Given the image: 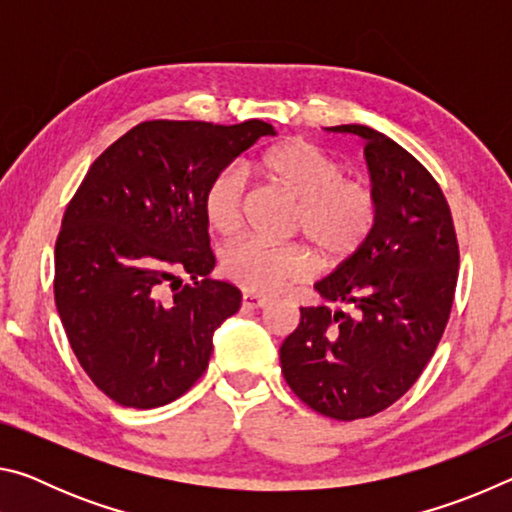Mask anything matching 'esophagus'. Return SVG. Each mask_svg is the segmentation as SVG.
<instances>
[{
	"mask_svg": "<svg viewBox=\"0 0 512 512\" xmlns=\"http://www.w3.org/2000/svg\"><path fill=\"white\" fill-rule=\"evenodd\" d=\"M268 305V298L259 296V293H253V291H244V307L248 309H262Z\"/></svg>",
	"mask_w": 512,
	"mask_h": 512,
	"instance_id": "obj_1",
	"label": "esophagus"
}]
</instances>
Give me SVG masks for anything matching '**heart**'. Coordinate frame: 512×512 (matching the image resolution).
I'll use <instances>...</instances> for the list:
<instances>
[{
    "instance_id": "b5f03b06",
    "label": "heart",
    "mask_w": 512,
    "mask_h": 512,
    "mask_svg": "<svg viewBox=\"0 0 512 512\" xmlns=\"http://www.w3.org/2000/svg\"><path fill=\"white\" fill-rule=\"evenodd\" d=\"M266 183L296 201L293 232L316 248L325 264H341L359 253L377 219V198L361 180L343 178L341 164L307 140L275 144L255 160ZM246 183L237 169L214 173L203 192L210 230L232 237L241 225ZM316 268V257L300 244H266L244 239L223 250L221 271L253 293H275Z\"/></svg>"
}]
</instances>
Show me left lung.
Wrapping results in <instances>:
<instances>
[{
    "label": "left lung",
    "mask_w": 512,
    "mask_h": 512,
    "mask_svg": "<svg viewBox=\"0 0 512 512\" xmlns=\"http://www.w3.org/2000/svg\"><path fill=\"white\" fill-rule=\"evenodd\" d=\"M327 131L366 144L377 219L359 253L314 284L350 311L300 307L280 363L311 409L357 420L400 400L436 352L454 302L458 241L443 189L409 151L361 124Z\"/></svg>",
    "instance_id": "obj_1"
}]
</instances>
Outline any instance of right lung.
I'll use <instances>...</instances> for the list:
<instances>
[{
    "instance_id": "add662e5",
    "label": "right lung",
    "mask_w": 512,
    "mask_h": 512,
    "mask_svg": "<svg viewBox=\"0 0 512 512\" xmlns=\"http://www.w3.org/2000/svg\"><path fill=\"white\" fill-rule=\"evenodd\" d=\"M266 121H144L110 144L69 201L54 296L69 345L110 400L155 409L187 393L241 291L214 268L203 192ZM188 282H182V275Z\"/></svg>"
}]
</instances>
